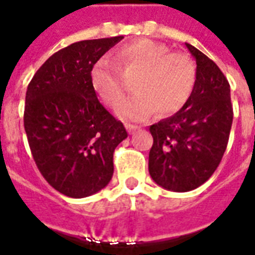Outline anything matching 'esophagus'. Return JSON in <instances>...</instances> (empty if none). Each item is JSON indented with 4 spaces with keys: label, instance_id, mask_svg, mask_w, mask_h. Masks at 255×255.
Segmentation results:
<instances>
[{
    "label": "esophagus",
    "instance_id": "1",
    "mask_svg": "<svg viewBox=\"0 0 255 255\" xmlns=\"http://www.w3.org/2000/svg\"><path fill=\"white\" fill-rule=\"evenodd\" d=\"M126 130H128V133H130V134H133L135 130L139 129V126H135V125H130V124H126L125 125Z\"/></svg>",
    "mask_w": 255,
    "mask_h": 255
}]
</instances>
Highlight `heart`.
<instances>
[{
    "label": "heart",
    "mask_w": 255,
    "mask_h": 255,
    "mask_svg": "<svg viewBox=\"0 0 255 255\" xmlns=\"http://www.w3.org/2000/svg\"><path fill=\"white\" fill-rule=\"evenodd\" d=\"M116 59L128 68L139 70L133 91L135 95L121 105L118 117L125 121H142L152 113L158 117L175 114L192 97L198 68L184 52H171L165 44L138 39L124 44L116 51ZM95 94L109 107L116 109L124 98L120 70L106 57L99 59L90 72Z\"/></svg>",
    "instance_id": "1"
}]
</instances>
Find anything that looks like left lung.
I'll return each instance as SVG.
<instances>
[{
  "mask_svg": "<svg viewBox=\"0 0 255 255\" xmlns=\"http://www.w3.org/2000/svg\"><path fill=\"white\" fill-rule=\"evenodd\" d=\"M185 45L196 60L195 91L181 110L149 128L153 137L150 177L173 192L192 191L211 177L225 154L233 125L226 76L198 48Z\"/></svg>",
  "mask_w": 255,
  "mask_h": 255,
  "instance_id": "1",
  "label": "left lung"
}]
</instances>
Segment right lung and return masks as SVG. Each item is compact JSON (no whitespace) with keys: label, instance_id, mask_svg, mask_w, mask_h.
<instances>
[{"label":"right lung","instance_id":"obj_1","mask_svg":"<svg viewBox=\"0 0 255 255\" xmlns=\"http://www.w3.org/2000/svg\"><path fill=\"white\" fill-rule=\"evenodd\" d=\"M124 36L83 40L63 48L28 84L24 128L36 165L49 185L87 198L113 177V154L128 137L93 90L90 72Z\"/></svg>","mask_w":255,"mask_h":255}]
</instances>
